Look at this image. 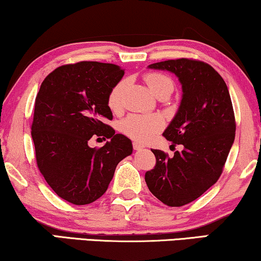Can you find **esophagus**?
<instances>
[{
  "mask_svg": "<svg viewBox=\"0 0 261 261\" xmlns=\"http://www.w3.org/2000/svg\"><path fill=\"white\" fill-rule=\"evenodd\" d=\"M133 148L137 149V151H140V149L144 148V145L139 144V142H133Z\"/></svg>",
  "mask_w": 261,
  "mask_h": 261,
  "instance_id": "esophagus-1",
  "label": "esophagus"
}]
</instances>
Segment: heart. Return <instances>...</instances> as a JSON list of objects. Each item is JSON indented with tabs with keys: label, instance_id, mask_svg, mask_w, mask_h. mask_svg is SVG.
I'll return each mask as SVG.
<instances>
[{
	"label": "heart",
	"instance_id": "1",
	"mask_svg": "<svg viewBox=\"0 0 261 261\" xmlns=\"http://www.w3.org/2000/svg\"><path fill=\"white\" fill-rule=\"evenodd\" d=\"M146 84L148 85L155 96L163 92L171 94L173 90V81L166 74L159 72H148L144 76ZM126 89V81H120L114 85L112 90L109 91L107 103L112 112H119L122 108V97L123 91ZM163 121L160 117L155 115H138V114H130L126 119H123L120 123V130L124 135L137 141H145L152 138L156 132L162 129Z\"/></svg>",
	"mask_w": 261,
	"mask_h": 261
}]
</instances>
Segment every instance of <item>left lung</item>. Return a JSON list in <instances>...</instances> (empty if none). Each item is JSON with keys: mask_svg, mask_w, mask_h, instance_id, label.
Masks as SVG:
<instances>
[{"mask_svg": "<svg viewBox=\"0 0 261 261\" xmlns=\"http://www.w3.org/2000/svg\"><path fill=\"white\" fill-rule=\"evenodd\" d=\"M149 69L176 74L183 89L179 109L163 135L183 145L169 154L152 149L155 166L145 174L149 191L169 206L188 204L213 187L222 173L235 139V116L226 82L209 64L180 58Z\"/></svg>", "mask_w": 261, "mask_h": 261, "instance_id": "obj_1", "label": "left lung"}]
</instances>
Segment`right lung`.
Masks as SVG:
<instances>
[{"label": "right lung", "mask_w": 261, "mask_h": 261, "mask_svg": "<svg viewBox=\"0 0 261 261\" xmlns=\"http://www.w3.org/2000/svg\"><path fill=\"white\" fill-rule=\"evenodd\" d=\"M124 71L119 65L80 62L57 67L41 83L34 106L32 138L38 169L60 198L90 204L105 194L132 141L115 134L107 98ZM109 138L103 148L87 141Z\"/></svg>", "instance_id": "1"}]
</instances>
